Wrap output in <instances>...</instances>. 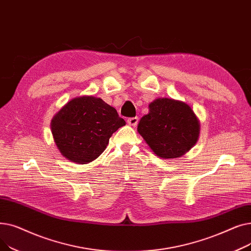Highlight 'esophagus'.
Returning <instances> with one entry per match:
<instances>
[{"mask_svg":"<svg viewBox=\"0 0 251 251\" xmlns=\"http://www.w3.org/2000/svg\"><path fill=\"white\" fill-rule=\"evenodd\" d=\"M138 117H132V118H129L128 120H127V123L129 124V125H131V126H136L137 125V123H138Z\"/></svg>","mask_w":251,"mask_h":251,"instance_id":"1","label":"esophagus"}]
</instances>
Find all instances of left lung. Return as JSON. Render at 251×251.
Wrapping results in <instances>:
<instances>
[{"mask_svg":"<svg viewBox=\"0 0 251 251\" xmlns=\"http://www.w3.org/2000/svg\"><path fill=\"white\" fill-rule=\"evenodd\" d=\"M139 134L163 159H174L188 151L200 135V122L188 104L172 99H157L138 124Z\"/></svg>","mask_w":251,"mask_h":251,"instance_id":"obj_1","label":"left lung"}]
</instances>
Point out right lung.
I'll use <instances>...</instances> for the list:
<instances>
[{
  "label": "right lung",
  "instance_id": "right-lung-1",
  "mask_svg": "<svg viewBox=\"0 0 251 251\" xmlns=\"http://www.w3.org/2000/svg\"><path fill=\"white\" fill-rule=\"evenodd\" d=\"M124 119L101 99L81 97L70 100L51 120V133L61 153L86 164L107 148L112 134L124 126Z\"/></svg>",
  "mask_w": 251,
  "mask_h": 251
}]
</instances>
